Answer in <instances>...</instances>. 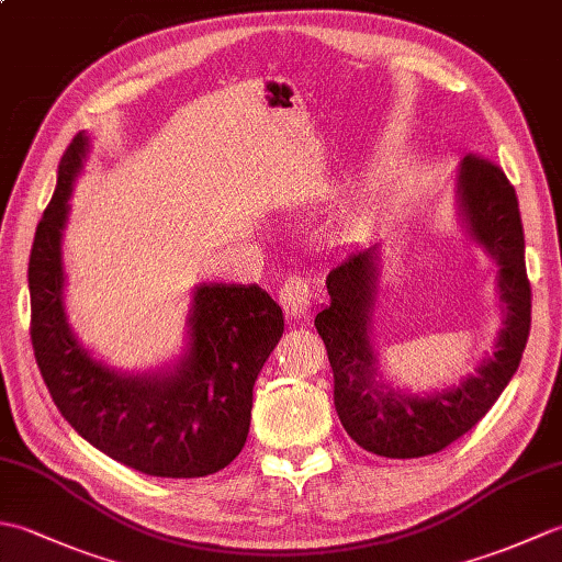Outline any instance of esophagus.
I'll return each mask as SVG.
<instances>
[{"label":"esophagus","instance_id":"1","mask_svg":"<svg viewBox=\"0 0 562 562\" xmlns=\"http://www.w3.org/2000/svg\"><path fill=\"white\" fill-rule=\"evenodd\" d=\"M280 304L284 314L292 318H302L312 312V288L300 274H290L280 288Z\"/></svg>","mask_w":562,"mask_h":562}]
</instances>
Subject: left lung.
I'll return each mask as SVG.
<instances>
[{
	"mask_svg": "<svg viewBox=\"0 0 562 562\" xmlns=\"http://www.w3.org/2000/svg\"><path fill=\"white\" fill-rule=\"evenodd\" d=\"M457 214L465 236L497 268L503 328L493 352L447 389L411 393L381 374L372 328L381 280V246L350 250L328 272L330 302L314 326L333 369L340 423L362 449L386 459H417L449 447L493 408L515 376L531 328V288L515 188L495 164L465 157L457 176Z\"/></svg>",
	"mask_w": 562,
	"mask_h": 562,
	"instance_id": "8db88e82",
	"label": "left lung"
}]
</instances>
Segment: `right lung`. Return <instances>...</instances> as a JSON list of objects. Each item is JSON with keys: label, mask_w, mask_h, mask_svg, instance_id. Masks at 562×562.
Instances as JSON below:
<instances>
[{"label": "right lung", "mask_w": 562, "mask_h": 562, "mask_svg": "<svg viewBox=\"0 0 562 562\" xmlns=\"http://www.w3.org/2000/svg\"><path fill=\"white\" fill-rule=\"evenodd\" d=\"M91 149L71 139L29 260L31 342L65 420L105 457L157 479H202L244 449L254 386L284 330L280 304L258 284H195L186 348L173 362L123 372L77 340L65 306L63 234Z\"/></svg>", "instance_id": "add662e5"}]
</instances>
